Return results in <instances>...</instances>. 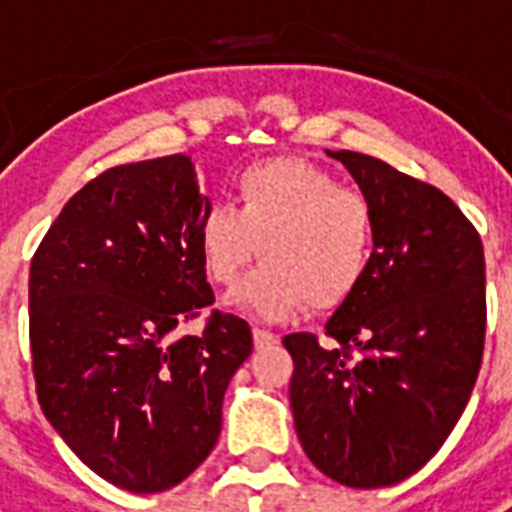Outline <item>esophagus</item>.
<instances>
[{
    "mask_svg": "<svg viewBox=\"0 0 512 512\" xmlns=\"http://www.w3.org/2000/svg\"><path fill=\"white\" fill-rule=\"evenodd\" d=\"M252 337H255V348H268V345H276L279 342V335H273L268 329H252Z\"/></svg>",
    "mask_w": 512,
    "mask_h": 512,
    "instance_id": "obj_1",
    "label": "esophagus"
}]
</instances>
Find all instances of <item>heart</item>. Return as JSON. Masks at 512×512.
Wrapping results in <instances>:
<instances>
[{"mask_svg": "<svg viewBox=\"0 0 512 512\" xmlns=\"http://www.w3.org/2000/svg\"><path fill=\"white\" fill-rule=\"evenodd\" d=\"M207 279L233 287L252 260L265 265L231 305L260 321L292 319L308 303L327 311L364 281L374 252V215L364 193L292 156L249 164L236 177V209L209 204L199 217Z\"/></svg>", "mask_w": 512, "mask_h": 512, "instance_id": "1", "label": "heart"}]
</instances>
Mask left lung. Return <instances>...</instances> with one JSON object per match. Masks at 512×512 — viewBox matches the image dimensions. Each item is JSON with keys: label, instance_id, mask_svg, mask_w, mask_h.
<instances>
[{"label": "left lung", "instance_id": "obj_1", "mask_svg": "<svg viewBox=\"0 0 512 512\" xmlns=\"http://www.w3.org/2000/svg\"><path fill=\"white\" fill-rule=\"evenodd\" d=\"M345 164L374 215L361 287L316 335L284 337L289 404L308 460L337 484L404 481L441 449L476 385L486 332L484 244L446 193L374 156Z\"/></svg>", "mask_w": 512, "mask_h": 512}]
</instances>
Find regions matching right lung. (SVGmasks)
<instances>
[{"instance_id": "add662e5", "label": "right lung", "mask_w": 512, "mask_h": 512, "mask_svg": "<svg viewBox=\"0 0 512 512\" xmlns=\"http://www.w3.org/2000/svg\"><path fill=\"white\" fill-rule=\"evenodd\" d=\"M209 199L188 156L122 164L74 193L36 249L28 321L36 396L79 460L135 494L172 489L207 460L252 329L212 311L201 268Z\"/></svg>"}]
</instances>
